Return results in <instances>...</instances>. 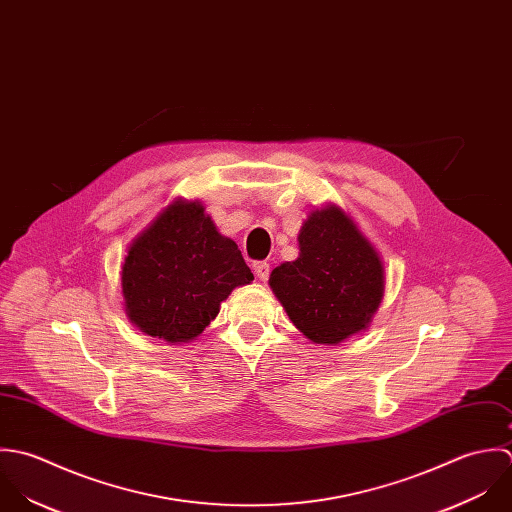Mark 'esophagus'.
<instances>
[{"label":"esophagus","mask_w":512,"mask_h":512,"mask_svg":"<svg viewBox=\"0 0 512 512\" xmlns=\"http://www.w3.org/2000/svg\"><path fill=\"white\" fill-rule=\"evenodd\" d=\"M253 271H255V275H257L259 281H267L271 267H269L267 261H257V263H253Z\"/></svg>","instance_id":"34e87169"}]
</instances>
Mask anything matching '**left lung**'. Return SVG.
Returning <instances> with one entry per match:
<instances>
[{
	"label": "left lung",
	"instance_id": "8db88e82",
	"mask_svg": "<svg viewBox=\"0 0 512 512\" xmlns=\"http://www.w3.org/2000/svg\"><path fill=\"white\" fill-rule=\"evenodd\" d=\"M301 255L273 269L271 289L312 342L338 344L366 330L384 297L378 253L338 207L310 213Z\"/></svg>",
	"mask_w": 512,
	"mask_h": 512
}]
</instances>
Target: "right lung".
Listing matches in <instances>:
<instances>
[{
  "instance_id": "1",
  "label": "right lung",
  "mask_w": 512,
  "mask_h": 512,
  "mask_svg": "<svg viewBox=\"0 0 512 512\" xmlns=\"http://www.w3.org/2000/svg\"><path fill=\"white\" fill-rule=\"evenodd\" d=\"M253 281L237 245L221 237L204 205L176 202L128 249L122 295L130 320L166 342H188L235 287Z\"/></svg>"
}]
</instances>
